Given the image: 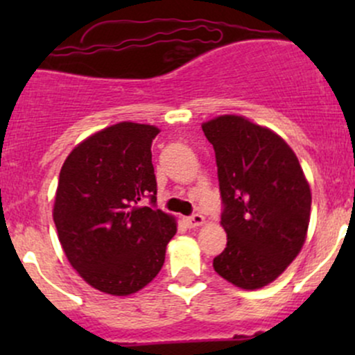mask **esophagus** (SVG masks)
I'll return each mask as SVG.
<instances>
[{"instance_id": "1", "label": "esophagus", "mask_w": 355, "mask_h": 355, "mask_svg": "<svg viewBox=\"0 0 355 355\" xmlns=\"http://www.w3.org/2000/svg\"><path fill=\"white\" fill-rule=\"evenodd\" d=\"M185 222H187V225L191 227V229H195V227L202 225V223L205 222V218H203V215H200V214H193L191 217H187Z\"/></svg>"}]
</instances>
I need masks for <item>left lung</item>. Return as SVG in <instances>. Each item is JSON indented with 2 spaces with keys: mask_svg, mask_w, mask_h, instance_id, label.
I'll use <instances>...</instances> for the list:
<instances>
[{
  "mask_svg": "<svg viewBox=\"0 0 355 355\" xmlns=\"http://www.w3.org/2000/svg\"><path fill=\"white\" fill-rule=\"evenodd\" d=\"M214 145L227 247L220 277L254 291L274 282L299 255L311 220V187L292 148L272 130L237 115L202 125Z\"/></svg>",
  "mask_w": 355,
  "mask_h": 355,
  "instance_id": "1",
  "label": "left lung"
}]
</instances>
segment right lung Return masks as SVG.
I'll return each mask as SVG.
<instances>
[{"mask_svg":"<svg viewBox=\"0 0 355 355\" xmlns=\"http://www.w3.org/2000/svg\"><path fill=\"white\" fill-rule=\"evenodd\" d=\"M153 125L121 121L88 137L60 172L53 220L68 262L100 292L130 295L160 272L177 234L172 215L155 209ZM145 196L152 207L138 206Z\"/></svg>","mask_w":355,"mask_h":355,"instance_id":"add662e5","label":"right lung"}]
</instances>
